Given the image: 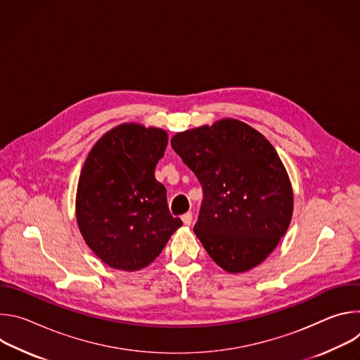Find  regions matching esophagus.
<instances>
[{
  "mask_svg": "<svg viewBox=\"0 0 360 360\" xmlns=\"http://www.w3.org/2000/svg\"><path fill=\"white\" fill-rule=\"evenodd\" d=\"M192 212H186V214H184L182 215V222L185 224V225H191L192 224Z\"/></svg>",
  "mask_w": 360,
  "mask_h": 360,
  "instance_id": "esophagus-1",
  "label": "esophagus"
}]
</instances>
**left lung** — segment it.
I'll return each mask as SVG.
<instances>
[{
	"label": "left lung",
	"mask_w": 360,
	"mask_h": 360,
	"mask_svg": "<svg viewBox=\"0 0 360 360\" xmlns=\"http://www.w3.org/2000/svg\"><path fill=\"white\" fill-rule=\"evenodd\" d=\"M171 145L202 185L193 232L211 258L231 274L264 262L293 211L290 181L272 143L245 122L226 118L178 132Z\"/></svg>",
	"instance_id": "obj_1"
}]
</instances>
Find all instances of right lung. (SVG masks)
<instances>
[{"instance_id":"obj_1","label":"right lung","mask_w":360,"mask_h":360,"mask_svg":"<svg viewBox=\"0 0 360 360\" xmlns=\"http://www.w3.org/2000/svg\"><path fill=\"white\" fill-rule=\"evenodd\" d=\"M167 145L164 129L131 122L107 132L88 153L77 189V222L86 245L111 268H145L182 225L155 179Z\"/></svg>"}]
</instances>
